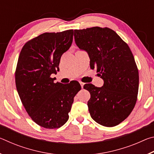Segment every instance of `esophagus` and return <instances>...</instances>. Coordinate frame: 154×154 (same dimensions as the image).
<instances>
[{"mask_svg": "<svg viewBox=\"0 0 154 154\" xmlns=\"http://www.w3.org/2000/svg\"><path fill=\"white\" fill-rule=\"evenodd\" d=\"M79 83H80L81 86H82V88H83V85H84L85 83H83V82H79Z\"/></svg>", "mask_w": 154, "mask_h": 154, "instance_id": "obj_1", "label": "esophagus"}]
</instances>
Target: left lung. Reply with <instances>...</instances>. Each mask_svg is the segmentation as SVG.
<instances>
[{"instance_id": "1", "label": "left lung", "mask_w": 154, "mask_h": 154, "mask_svg": "<svg viewBox=\"0 0 154 154\" xmlns=\"http://www.w3.org/2000/svg\"><path fill=\"white\" fill-rule=\"evenodd\" d=\"M78 48L88 53L92 69L104 81L102 87L88 83L91 118L106 127L116 126L128 117L137 102L139 71L128 45L109 28L74 30Z\"/></svg>"}]
</instances>
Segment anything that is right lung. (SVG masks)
Listing matches in <instances>:
<instances>
[{"label": "right lung", "instance_id": "1", "mask_svg": "<svg viewBox=\"0 0 154 154\" xmlns=\"http://www.w3.org/2000/svg\"><path fill=\"white\" fill-rule=\"evenodd\" d=\"M73 30L45 32L23 47L15 71V85L26 111L35 123L45 128H58L69 119L78 82L54 83L51 74L59 71L62 54L72 43Z\"/></svg>", "mask_w": 154, "mask_h": 154}]
</instances>
